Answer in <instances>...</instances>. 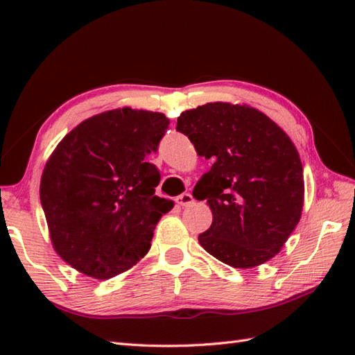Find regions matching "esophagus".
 Segmentation results:
<instances>
[{
	"mask_svg": "<svg viewBox=\"0 0 355 355\" xmlns=\"http://www.w3.org/2000/svg\"><path fill=\"white\" fill-rule=\"evenodd\" d=\"M175 201H177V205H180V206H189V205H192L193 202V197L191 193H182V195H178V197L175 198Z\"/></svg>",
	"mask_w": 355,
	"mask_h": 355,
	"instance_id": "esophagus-1",
	"label": "esophagus"
}]
</instances>
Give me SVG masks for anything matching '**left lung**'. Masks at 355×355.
Segmentation results:
<instances>
[{"label":"left lung","mask_w":355,"mask_h":355,"mask_svg":"<svg viewBox=\"0 0 355 355\" xmlns=\"http://www.w3.org/2000/svg\"><path fill=\"white\" fill-rule=\"evenodd\" d=\"M177 131L214 162L192 193L214 215L201 247L235 268L275 258L304 207V168L291 139L263 112L227 102L183 111Z\"/></svg>","instance_id":"1"}]
</instances>
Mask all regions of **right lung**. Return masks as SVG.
<instances>
[{
	"instance_id": "add662e5",
	"label": "right lung",
	"mask_w": 355,
	"mask_h": 355,
	"mask_svg": "<svg viewBox=\"0 0 355 355\" xmlns=\"http://www.w3.org/2000/svg\"><path fill=\"white\" fill-rule=\"evenodd\" d=\"M168 125L162 112L105 111L53 150L41 205L56 253L80 273L114 277L149 252L158 220L173 207L155 195L160 172L148 162Z\"/></svg>"
}]
</instances>
